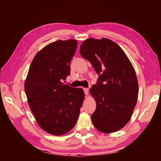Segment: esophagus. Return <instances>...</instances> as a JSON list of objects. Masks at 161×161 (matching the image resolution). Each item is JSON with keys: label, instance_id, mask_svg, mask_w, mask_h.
<instances>
[{"label": "esophagus", "instance_id": "34e87169", "mask_svg": "<svg viewBox=\"0 0 161 161\" xmlns=\"http://www.w3.org/2000/svg\"><path fill=\"white\" fill-rule=\"evenodd\" d=\"M84 94H85V95H88V94H89V89L88 88H84Z\"/></svg>", "mask_w": 161, "mask_h": 161}]
</instances>
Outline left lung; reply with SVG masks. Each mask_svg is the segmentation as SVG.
Returning <instances> with one entry per match:
<instances>
[{
    "label": "left lung",
    "mask_w": 161,
    "mask_h": 161,
    "mask_svg": "<svg viewBox=\"0 0 161 161\" xmlns=\"http://www.w3.org/2000/svg\"><path fill=\"white\" fill-rule=\"evenodd\" d=\"M80 54L99 75L97 84L90 89L97 103L92 123L102 133L116 132L129 121L137 102L134 68L123 50L107 38L84 40Z\"/></svg>",
    "instance_id": "8db88e82"
}]
</instances>
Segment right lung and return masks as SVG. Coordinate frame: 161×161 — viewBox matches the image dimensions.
Instances as JSON below:
<instances>
[{"label": "right lung", "mask_w": 161, "mask_h": 161, "mask_svg": "<svg viewBox=\"0 0 161 161\" xmlns=\"http://www.w3.org/2000/svg\"><path fill=\"white\" fill-rule=\"evenodd\" d=\"M77 41L58 40L35 54L25 81L29 107L42 129L54 136L63 135L75 126L84 92L62 80L70 74V62Z\"/></svg>", "instance_id": "add662e5"}]
</instances>
